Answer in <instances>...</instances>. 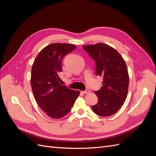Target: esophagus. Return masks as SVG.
I'll list each match as a JSON object with an SVG mask.
<instances>
[{"instance_id":"34e87169","label":"esophagus","mask_w":156,"mask_h":156,"mask_svg":"<svg viewBox=\"0 0 156 156\" xmlns=\"http://www.w3.org/2000/svg\"><path fill=\"white\" fill-rule=\"evenodd\" d=\"M82 92L83 94H88V93H90V90H88V89H87V90H84V91H82Z\"/></svg>"}]
</instances>
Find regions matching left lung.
Segmentation results:
<instances>
[{
	"mask_svg": "<svg viewBox=\"0 0 156 156\" xmlns=\"http://www.w3.org/2000/svg\"><path fill=\"white\" fill-rule=\"evenodd\" d=\"M96 62V74L103 77L102 87L95 94L98 103L92 108L101 117L117 112L123 105L129 87V74L126 63L121 54L107 44L98 43L82 46Z\"/></svg>",
	"mask_w": 156,
	"mask_h": 156,
	"instance_id": "obj_1",
	"label": "left lung"
}]
</instances>
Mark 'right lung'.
I'll use <instances>...</instances> for the list:
<instances>
[{"label":"right lung","instance_id":"obj_1","mask_svg":"<svg viewBox=\"0 0 156 156\" xmlns=\"http://www.w3.org/2000/svg\"><path fill=\"white\" fill-rule=\"evenodd\" d=\"M75 48L72 44H49L39 53L32 66L31 85L34 98L42 110L53 119L67 115L80 94V91L59 83L62 59Z\"/></svg>","mask_w":156,"mask_h":156}]
</instances>
